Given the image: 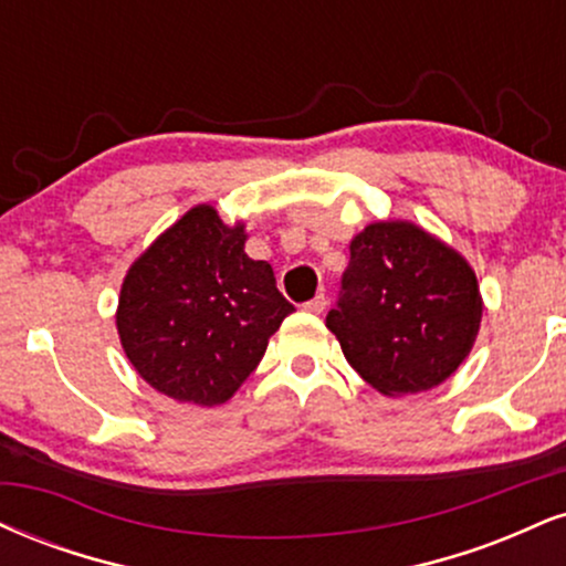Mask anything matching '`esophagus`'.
Listing matches in <instances>:
<instances>
[{"mask_svg": "<svg viewBox=\"0 0 566 566\" xmlns=\"http://www.w3.org/2000/svg\"><path fill=\"white\" fill-rule=\"evenodd\" d=\"M303 311H308V313H324L326 311V297L324 295H316L313 297V301H308L303 305Z\"/></svg>", "mask_w": 566, "mask_h": 566, "instance_id": "obj_1", "label": "esophagus"}]
</instances>
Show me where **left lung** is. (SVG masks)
Masks as SVG:
<instances>
[{"label":"left lung","mask_w":566,"mask_h":566,"mask_svg":"<svg viewBox=\"0 0 566 566\" xmlns=\"http://www.w3.org/2000/svg\"><path fill=\"white\" fill-rule=\"evenodd\" d=\"M482 308L467 258L419 223L395 218L374 221L350 240L326 329L374 390L400 398L432 390L464 364Z\"/></svg>","instance_id":"8db88e82"}]
</instances>
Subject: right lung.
I'll use <instances>...</instances> for the list:
<instances>
[{
	"instance_id": "obj_1",
	"label": "right lung",
	"mask_w": 566,
	"mask_h": 566,
	"mask_svg": "<svg viewBox=\"0 0 566 566\" xmlns=\"http://www.w3.org/2000/svg\"><path fill=\"white\" fill-rule=\"evenodd\" d=\"M244 221L223 223L200 202L128 265L120 284L115 326L126 358L179 403H227L295 311L274 269L244 253Z\"/></svg>"
}]
</instances>
